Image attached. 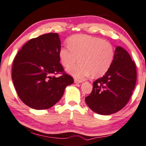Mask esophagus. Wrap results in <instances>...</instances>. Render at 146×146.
Wrapping results in <instances>:
<instances>
[{
    "mask_svg": "<svg viewBox=\"0 0 146 146\" xmlns=\"http://www.w3.org/2000/svg\"><path fill=\"white\" fill-rule=\"evenodd\" d=\"M74 83H83V81L80 80H78V79H75Z\"/></svg>",
    "mask_w": 146,
    "mask_h": 146,
    "instance_id": "esophagus-1",
    "label": "esophagus"
}]
</instances>
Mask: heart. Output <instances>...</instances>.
Segmentation results:
<instances>
[{
    "instance_id": "heart-1",
    "label": "heart",
    "mask_w": 146,
    "mask_h": 146,
    "mask_svg": "<svg viewBox=\"0 0 146 146\" xmlns=\"http://www.w3.org/2000/svg\"><path fill=\"white\" fill-rule=\"evenodd\" d=\"M68 47H62L59 51L61 63L66 68L76 61L80 63L69 68V74L79 79L92 74L93 77L103 76L110 67L114 58V48L110 43L99 38L76 35L68 38Z\"/></svg>"
}]
</instances>
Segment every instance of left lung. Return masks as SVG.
Segmentation results:
<instances>
[{"label": "left lung", "instance_id": "left-lung-1", "mask_svg": "<svg viewBox=\"0 0 146 146\" xmlns=\"http://www.w3.org/2000/svg\"><path fill=\"white\" fill-rule=\"evenodd\" d=\"M137 81L136 65L127 51L120 46L115 50L110 67L103 77L93 83L86 103L93 111L108 115L126 105Z\"/></svg>", "mask_w": 146, "mask_h": 146}]
</instances>
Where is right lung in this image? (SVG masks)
Masks as SVG:
<instances>
[{
	"instance_id": "obj_1",
	"label": "right lung",
	"mask_w": 146,
	"mask_h": 146,
	"mask_svg": "<svg viewBox=\"0 0 146 146\" xmlns=\"http://www.w3.org/2000/svg\"><path fill=\"white\" fill-rule=\"evenodd\" d=\"M61 41L58 33H48L25 43L14 59L12 80L18 96L35 110H46L60 100L74 79L60 63ZM62 75L56 77V75Z\"/></svg>"
}]
</instances>
